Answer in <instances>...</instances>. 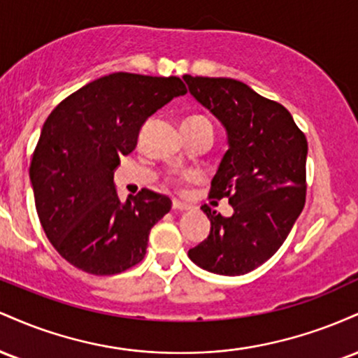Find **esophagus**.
Segmentation results:
<instances>
[{
    "mask_svg": "<svg viewBox=\"0 0 358 358\" xmlns=\"http://www.w3.org/2000/svg\"><path fill=\"white\" fill-rule=\"evenodd\" d=\"M171 207H173L175 212H187V210H190V208H192L190 205L180 202V200H173V203H171Z\"/></svg>",
    "mask_w": 358,
    "mask_h": 358,
    "instance_id": "obj_1",
    "label": "esophagus"
}]
</instances>
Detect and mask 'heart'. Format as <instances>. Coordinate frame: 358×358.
<instances>
[{"mask_svg": "<svg viewBox=\"0 0 358 358\" xmlns=\"http://www.w3.org/2000/svg\"><path fill=\"white\" fill-rule=\"evenodd\" d=\"M187 121H208V119L203 116H192V117H188Z\"/></svg>", "mask_w": 358, "mask_h": 358, "instance_id": "heart-1", "label": "heart"}]
</instances>
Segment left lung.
<instances>
[{"instance_id":"8db88e82","label":"left lung","mask_w":358,"mask_h":358,"mask_svg":"<svg viewBox=\"0 0 358 358\" xmlns=\"http://www.w3.org/2000/svg\"><path fill=\"white\" fill-rule=\"evenodd\" d=\"M196 102L227 131L229 150L212 178L210 199L227 196L231 217L208 205L210 234L188 250L199 268L239 276L264 264L281 248L305 207V134L278 102L225 77L183 76Z\"/></svg>"}]
</instances>
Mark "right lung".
<instances>
[{
  "mask_svg": "<svg viewBox=\"0 0 358 358\" xmlns=\"http://www.w3.org/2000/svg\"><path fill=\"white\" fill-rule=\"evenodd\" d=\"M183 94L178 77L116 72L76 90L47 117L30 180L40 224L72 266L110 276L143 261L171 200L143 188L121 202L114 170L136 148L146 119Z\"/></svg>",
  "mask_w": 358,
  "mask_h": 358,
  "instance_id": "obj_1",
  "label": "right lung"
}]
</instances>
